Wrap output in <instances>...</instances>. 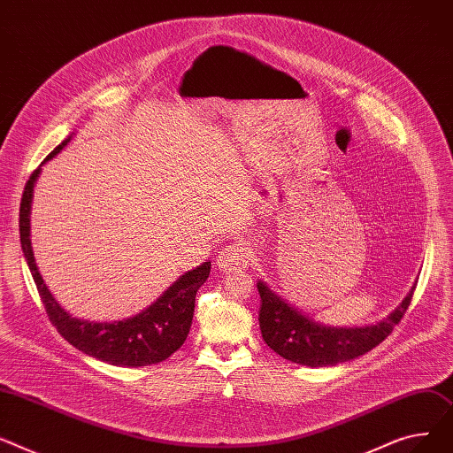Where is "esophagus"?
<instances>
[{
    "label": "esophagus",
    "mask_w": 453,
    "mask_h": 453,
    "mask_svg": "<svg viewBox=\"0 0 453 453\" xmlns=\"http://www.w3.org/2000/svg\"><path fill=\"white\" fill-rule=\"evenodd\" d=\"M250 250L245 245H228L226 249L221 250V254L218 256L216 263H218V269L223 273H239V271H245L250 263Z\"/></svg>",
    "instance_id": "34e87169"
}]
</instances>
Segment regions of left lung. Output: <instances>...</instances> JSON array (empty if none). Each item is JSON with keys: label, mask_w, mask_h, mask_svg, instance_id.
<instances>
[{"label": "left lung", "mask_w": 453, "mask_h": 453, "mask_svg": "<svg viewBox=\"0 0 453 453\" xmlns=\"http://www.w3.org/2000/svg\"><path fill=\"white\" fill-rule=\"evenodd\" d=\"M257 290L261 296L257 320L265 343L288 362L326 367L358 358L386 340L404 316L415 283L384 320L364 327H333L316 322L302 309L281 298L263 280H257Z\"/></svg>", "instance_id": "left-lung-1"}]
</instances>
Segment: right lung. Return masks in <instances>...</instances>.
I'll use <instances>...</instances> for the list:
<instances>
[{
    "instance_id": "obj_1",
    "label": "right lung",
    "mask_w": 453,
    "mask_h": 453,
    "mask_svg": "<svg viewBox=\"0 0 453 453\" xmlns=\"http://www.w3.org/2000/svg\"><path fill=\"white\" fill-rule=\"evenodd\" d=\"M74 133L62 141L49 157L40 165L38 170L25 184L21 204H19V242L33 280L38 287L42 302L47 309L50 322L57 326L60 334L78 351H82L96 360L108 362L119 367H141L158 364L172 357L192 327L196 295L199 287L210 276V259L201 263L194 271L179 276L161 296L150 307L135 316L124 318L115 322H91L84 318H76L65 311L55 295L43 281L31 242V208L35 197V184L42 173V166L58 155Z\"/></svg>"
}]
</instances>
